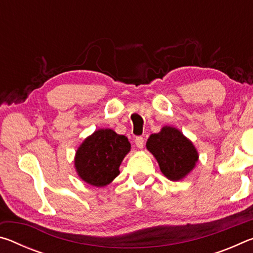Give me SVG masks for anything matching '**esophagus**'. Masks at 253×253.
Here are the masks:
<instances>
[{
  "mask_svg": "<svg viewBox=\"0 0 253 253\" xmlns=\"http://www.w3.org/2000/svg\"><path fill=\"white\" fill-rule=\"evenodd\" d=\"M144 138L142 136H138V137H136L135 138V144H136V146H137V148H143L144 147Z\"/></svg>",
  "mask_w": 253,
  "mask_h": 253,
  "instance_id": "obj_1",
  "label": "esophagus"
}]
</instances>
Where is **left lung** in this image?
Instances as JSON below:
<instances>
[{"label": "left lung", "mask_w": 253, "mask_h": 253, "mask_svg": "<svg viewBox=\"0 0 253 253\" xmlns=\"http://www.w3.org/2000/svg\"><path fill=\"white\" fill-rule=\"evenodd\" d=\"M146 147L156 158L162 173L170 181H179L195 168L199 153L181 131L164 126L147 139Z\"/></svg>", "instance_id": "left-lung-1"}]
</instances>
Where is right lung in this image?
<instances>
[{"label":"right lung","mask_w":253,"mask_h":253,"mask_svg":"<svg viewBox=\"0 0 253 253\" xmlns=\"http://www.w3.org/2000/svg\"><path fill=\"white\" fill-rule=\"evenodd\" d=\"M130 151L127 137L113 129H98L76 152L75 168L79 177L92 186L108 185L119 175V166Z\"/></svg>","instance_id":"add662e5"}]
</instances>
